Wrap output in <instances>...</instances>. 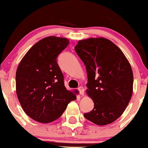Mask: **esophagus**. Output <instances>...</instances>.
Returning <instances> with one entry per match:
<instances>
[{
    "mask_svg": "<svg viewBox=\"0 0 148 148\" xmlns=\"http://www.w3.org/2000/svg\"><path fill=\"white\" fill-rule=\"evenodd\" d=\"M78 90H79L80 95H84V88H83L82 86H80V87L78 88Z\"/></svg>",
    "mask_w": 148,
    "mask_h": 148,
    "instance_id": "1",
    "label": "esophagus"
}]
</instances>
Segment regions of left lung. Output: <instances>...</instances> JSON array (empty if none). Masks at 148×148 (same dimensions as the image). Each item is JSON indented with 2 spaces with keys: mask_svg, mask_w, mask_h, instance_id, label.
Returning a JSON list of instances; mask_svg holds the SVG:
<instances>
[{
  "mask_svg": "<svg viewBox=\"0 0 148 148\" xmlns=\"http://www.w3.org/2000/svg\"><path fill=\"white\" fill-rule=\"evenodd\" d=\"M75 51L86 65V93L95 103L84 117L97 125L112 123L125 111L133 92L130 62L114 43L103 37L80 40Z\"/></svg>",
  "mask_w": 148,
  "mask_h": 148,
  "instance_id": "1",
  "label": "left lung"
}]
</instances>
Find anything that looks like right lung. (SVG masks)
Returning <instances> with one entry per match:
<instances>
[{
  "label": "right lung",
  "instance_id": "obj_1",
  "mask_svg": "<svg viewBox=\"0 0 148 148\" xmlns=\"http://www.w3.org/2000/svg\"><path fill=\"white\" fill-rule=\"evenodd\" d=\"M69 41L49 36L37 42L25 53L16 72V92L22 108L41 123L59 118L76 96L66 89L57 57Z\"/></svg>",
  "mask_w": 148,
  "mask_h": 148
}]
</instances>
